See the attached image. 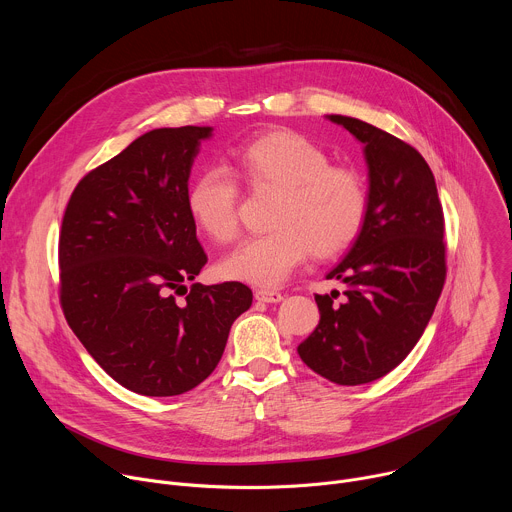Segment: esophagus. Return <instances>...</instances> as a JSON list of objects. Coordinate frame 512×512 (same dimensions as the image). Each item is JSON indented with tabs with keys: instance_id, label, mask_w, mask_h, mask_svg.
I'll return each mask as SVG.
<instances>
[{
	"instance_id": "34e87169",
	"label": "esophagus",
	"mask_w": 512,
	"mask_h": 512,
	"mask_svg": "<svg viewBox=\"0 0 512 512\" xmlns=\"http://www.w3.org/2000/svg\"><path fill=\"white\" fill-rule=\"evenodd\" d=\"M255 300L263 302V304H279L283 300V294H279V291H273V289H257Z\"/></svg>"
}]
</instances>
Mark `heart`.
<instances>
[{
  "instance_id": "obj_1",
  "label": "heart",
  "mask_w": 512,
  "mask_h": 512,
  "mask_svg": "<svg viewBox=\"0 0 512 512\" xmlns=\"http://www.w3.org/2000/svg\"><path fill=\"white\" fill-rule=\"evenodd\" d=\"M237 174L253 190H277L267 225L229 253L218 271L259 287L283 283L312 253L332 257L348 249L369 214V188L348 166L296 131H269L233 152ZM186 206L196 227L216 243L239 233V186L221 166H208L188 186Z\"/></svg>"
}]
</instances>
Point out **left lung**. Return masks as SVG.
Returning a JSON list of instances; mask_svg holds the SVG:
<instances>
[{
  "label": "left lung",
  "mask_w": 512,
  "mask_h": 512,
  "mask_svg": "<svg viewBox=\"0 0 512 512\" xmlns=\"http://www.w3.org/2000/svg\"><path fill=\"white\" fill-rule=\"evenodd\" d=\"M360 143L369 168V214L344 259L326 275L346 289L316 296L320 322L300 358L336 385L391 373L421 338L446 281L444 210L423 156L395 135L328 115Z\"/></svg>",
  "instance_id": "obj_1"
}]
</instances>
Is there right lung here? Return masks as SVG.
Wrapping results in <instances>:
<instances>
[{
    "label": "right lung",
    "instance_id": "right-lung-1",
    "mask_svg": "<svg viewBox=\"0 0 512 512\" xmlns=\"http://www.w3.org/2000/svg\"><path fill=\"white\" fill-rule=\"evenodd\" d=\"M210 135L196 125L143 133L77 184L62 218L64 318L111 379L145 397L200 385L253 302L239 281L186 287L208 261L186 194Z\"/></svg>",
    "mask_w": 512,
    "mask_h": 512
}]
</instances>
